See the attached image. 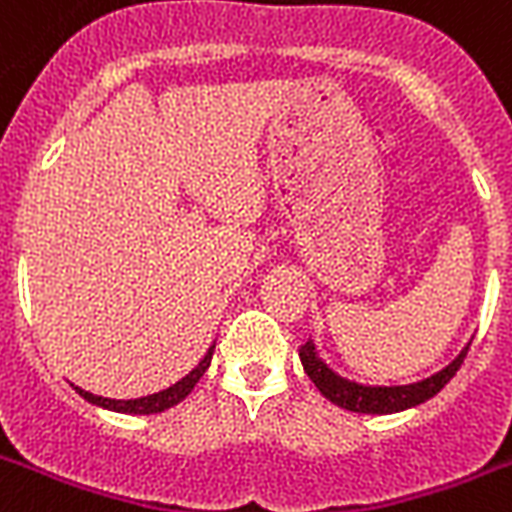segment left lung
Here are the masks:
<instances>
[{
    "instance_id": "left-lung-1",
    "label": "left lung",
    "mask_w": 512,
    "mask_h": 512,
    "mask_svg": "<svg viewBox=\"0 0 512 512\" xmlns=\"http://www.w3.org/2000/svg\"><path fill=\"white\" fill-rule=\"evenodd\" d=\"M468 348L470 345H465L460 350V356L454 358L449 366H444L441 372L430 374L420 382H409V385H361L356 380H348V377L337 374L335 369H329L327 361L319 356L313 340H308L300 348V361H303L305 374L321 390V396L329 398L335 406L358 414H393L412 409V406L436 396L438 390L457 374L460 364L468 356Z\"/></svg>"
}]
</instances>
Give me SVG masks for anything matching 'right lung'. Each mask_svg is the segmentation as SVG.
Returning a JSON list of instances; mask_svg holds the SVG:
<instances>
[{"instance_id": "add662e5", "label": "right lung", "mask_w": 512, "mask_h": 512, "mask_svg": "<svg viewBox=\"0 0 512 512\" xmlns=\"http://www.w3.org/2000/svg\"><path fill=\"white\" fill-rule=\"evenodd\" d=\"M212 353H215V345L207 350V356L201 358L199 366L188 372L180 382L170 385L167 390H159L154 396H143V398H130V401H116V398H103V396H92L87 390L76 388L79 390V396L84 401H90L95 406H103V409H111V412H122V414H159V412H167L172 406H177L183 401L188 393L193 390V385L201 380V374L209 369V361H212Z\"/></svg>"}]
</instances>
